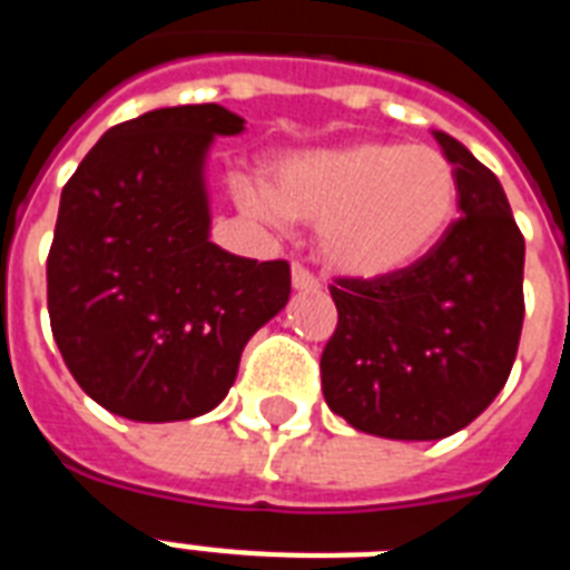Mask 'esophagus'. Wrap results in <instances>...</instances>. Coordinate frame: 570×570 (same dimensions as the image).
Returning a JSON list of instances; mask_svg holds the SVG:
<instances>
[{"label": "esophagus", "mask_w": 570, "mask_h": 570, "mask_svg": "<svg viewBox=\"0 0 570 570\" xmlns=\"http://www.w3.org/2000/svg\"><path fill=\"white\" fill-rule=\"evenodd\" d=\"M293 286L298 293H313V289H320V277L313 275L311 268H304L295 263L293 266Z\"/></svg>", "instance_id": "obj_1"}]
</instances>
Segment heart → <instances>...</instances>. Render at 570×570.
Instances as JSON below:
<instances>
[{"label": "heart", "mask_w": 570, "mask_h": 570, "mask_svg": "<svg viewBox=\"0 0 570 570\" xmlns=\"http://www.w3.org/2000/svg\"><path fill=\"white\" fill-rule=\"evenodd\" d=\"M236 195L272 222L316 224L331 272L381 281L420 263L450 230L459 177L438 147L352 141L284 156L266 191L239 183Z\"/></svg>", "instance_id": "b5f03b06"}]
</instances>
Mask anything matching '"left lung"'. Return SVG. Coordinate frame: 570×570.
Here are the masks:
<instances>
[{
	"mask_svg": "<svg viewBox=\"0 0 570 570\" xmlns=\"http://www.w3.org/2000/svg\"><path fill=\"white\" fill-rule=\"evenodd\" d=\"M434 138L459 177V222L405 272L331 286L325 402L390 441H441L473 423L512 373L523 328V236L503 186L461 141Z\"/></svg>",
	"mask_w": 570,
	"mask_h": 570,
	"instance_id": "left-lung-1",
	"label": "left lung"
}]
</instances>
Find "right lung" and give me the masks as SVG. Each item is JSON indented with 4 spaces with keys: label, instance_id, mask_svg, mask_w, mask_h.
I'll list each match as a JSON object with an SVG mask.
<instances>
[{
    "label": "right lung",
    "instance_id": "1",
    "mask_svg": "<svg viewBox=\"0 0 570 570\" xmlns=\"http://www.w3.org/2000/svg\"><path fill=\"white\" fill-rule=\"evenodd\" d=\"M245 120L218 102L111 127L67 180L47 259L52 337L79 387L136 423L213 411L289 302L284 259L209 242L206 156Z\"/></svg>",
    "mask_w": 570,
    "mask_h": 570
}]
</instances>
